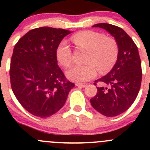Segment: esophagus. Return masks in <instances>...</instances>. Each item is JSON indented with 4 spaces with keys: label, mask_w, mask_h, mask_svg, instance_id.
<instances>
[{
    "label": "esophagus",
    "mask_w": 150,
    "mask_h": 150,
    "mask_svg": "<svg viewBox=\"0 0 150 150\" xmlns=\"http://www.w3.org/2000/svg\"><path fill=\"white\" fill-rule=\"evenodd\" d=\"M75 86H78V87H79V88H85L86 86H87V84H86V83H76V84H75Z\"/></svg>",
    "instance_id": "esophagus-1"
}]
</instances>
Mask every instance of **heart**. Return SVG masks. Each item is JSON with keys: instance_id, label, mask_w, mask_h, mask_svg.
Wrapping results in <instances>:
<instances>
[{"instance_id": "b5f03b06", "label": "heart", "mask_w": 150, "mask_h": 150, "mask_svg": "<svg viewBox=\"0 0 150 150\" xmlns=\"http://www.w3.org/2000/svg\"><path fill=\"white\" fill-rule=\"evenodd\" d=\"M71 40L78 48L86 50V65H74L66 71V77L74 82H86L95 78L96 69L106 73L114 67L118 57V46L114 39L104 37L93 30H83L75 33ZM56 57L62 66L67 67L72 62V51L69 43L63 40L56 49Z\"/></svg>"}]
</instances>
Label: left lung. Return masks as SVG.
Masks as SVG:
<instances>
[{"mask_svg":"<svg viewBox=\"0 0 150 150\" xmlns=\"http://www.w3.org/2000/svg\"><path fill=\"white\" fill-rule=\"evenodd\" d=\"M114 37L118 46V57L112 69L101 82L97 93L91 99V106L107 117H115L126 111L135 101L142 83V65L138 48L131 38L119 27L107 23L96 24Z\"/></svg>","mask_w":150,"mask_h":150,"instance_id":"left-lung-1","label":"left lung"}]
</instances>
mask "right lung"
Instances as JSON below:
<instances>
[{
    "mask_svg": "<svg viewBox=\"0 0 150 150\" xmlns=\"http://www.w3.org/2000/svg\"><path fill=\"white\" fill-rule=\"evenodd\" d=\"M71 33L42 27L29 31L15 45L9 72L11 88L33 115L43 118L55 114L75 86L66 80L56 57L59 43Z\"/></svg>",
    "mask_w": 150,
    "mask_h": 150,
    "instance_id": "add662e5",
    "label": "right lung"
}]
</instances>
